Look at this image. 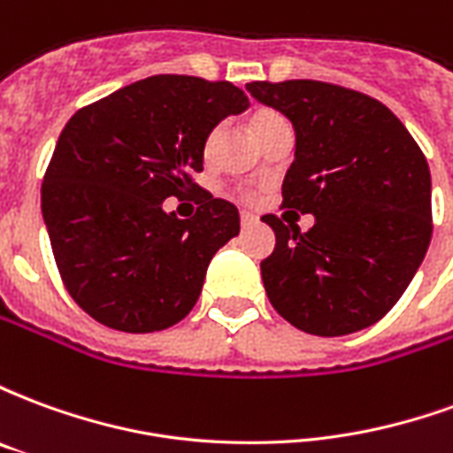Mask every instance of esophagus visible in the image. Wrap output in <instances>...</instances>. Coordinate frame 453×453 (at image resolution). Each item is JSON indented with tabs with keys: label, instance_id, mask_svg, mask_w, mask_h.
<instances>
[{
	"label": "esophagus",
	"instance_id": "obj_1",
	"mask_svg": "<svg viewBox=\"0 0 453 453\" xmlns=\"http://www.w3.org/2000/svg\"><path fill=\"white\" fill-rule=\"evenodd\" d=\"M257 223H259V218H257L255 213H247V211H245V213H240V226L245 227V230H247V227L257 226Z\"/></svg>",
	"mask_w": 453,
	"mask_h": 453
}]
</instances>
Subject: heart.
Segmentation results:
<instances>
[{"label":"heart","instance_id":"1","mask_svg":"<svg viewBox=\"0 0 453 453\" xmlns=\"http://www.w3.org/2000/svg\"><path fill=\"white\" fill-rule=\"evenodd\" d=\"M279 120H284L279 113L269 111V109H262V111H257L255 116L250 119V128H252L255 135H262L266 128H272V126L279 123ZM213 140H216V130H213V133L206 138V142H203V152H211V148H213Z\"/></svg>","mask_w":453,"mask_h":453}]
</instances>
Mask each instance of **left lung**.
<instances>
[{
    "instance_id": "obj_1",
    "label": "left lung",
    "mask_w": 453,
    "mask_h": 453,
    "mask_svg": "<svg viewBox=\"0 0 453 453\" xmlns=\"http://www.w3.org/2000/svg\"><path fill=\"white\" fill-rule=\"evenodd\" d=\"M247 92L291 120L294 165L284 206L315 226L265 216L276 247L262 281L298 330L340 337L379 323L427 255L432 177L398 116L366 94L315 80L252 82Z\"/></svg>"
}]
</instances>
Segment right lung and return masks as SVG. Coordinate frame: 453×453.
I'll list each match as a JSON object with an SVG mask.
<instances>
[{
  "label": "right lung",
  "instance_id": "right-lung-1",
  "mask_svg": "<svg viewBox=\"0 0 453 453\" xmlns=\"http://www.w3.org/2000/svg\"><path fill=\"white\" fill-rule=\"evenodd\" d=\"M250 99L230 82L155 74L67 120L41 187L55 265L74 303L120 333H157L196 305L211 259L240 213L194 184L203 142ZM202 191L197 216L161 208Z\"/></svg>",
  "mask_w": 453,
  "mask_h": 453
}]
</instances>
